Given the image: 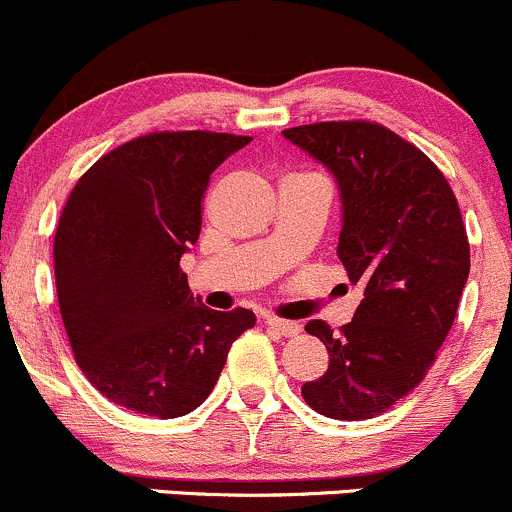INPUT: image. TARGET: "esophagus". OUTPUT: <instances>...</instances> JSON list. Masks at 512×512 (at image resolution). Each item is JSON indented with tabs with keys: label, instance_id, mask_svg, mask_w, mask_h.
Segmentation results:
<instances>
[{
	"label": "esophagus",
	"instance_id": "obj_1",
	"mask_svg": "<svg viewBox=\"0 0 512 512\" xmlns=\"http://www.w3.org/2000/svg\"><path fill=\"white\" fill-rule=\"evenodd\" d=\"M266 326L268 331L278 333V336H296V333H301V326H298L296 321H286V318L278 316H268Z\"/></svg>",
	"mask_w": 512,
	"mask_h": 512
}]
</instances>
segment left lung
I'll use <instances>...</instances> for the list:
<instances>
[{
  "instance_id": "1",
  "label": "left lung",
  "mask_w": 512,
  "mask_h": 512,
  "mask_svg": "<svg viewBox=\"0 0 512 512\" xmlns=\"http://www.w3.org/2000/svg\"><path fill=\"white\" fill-rule=\"evenodd\" d=\"M283 136L336 176L338 258L366 288L341 333L306 323L326 346L328 368L301 396L336 421L376 418L426 378L458 313L470 271L458 199L418 146L376 121H318Z\"/></svg>"
}]
</instances>
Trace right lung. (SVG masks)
Masks as SVG:
<instances>
[{
  "label": "right lung",
  "mask_w": 512,
  "mask_h": 512,
  "mask_svg": "<svg viewBox=\"0 0 512 512\" xmlns=\"http://www.w3.org/2000/svg\"><path fill=\"white\" fill-rule=\"evenodd\" d=\"M251 136L151 131L77 181L54 234L59 311L74 361L116 406L154 418L199 408L256 316L191 296L181 256L199 241L209 176Z\"/></svg>",
  "instance_id": "1"
}]
</instances>
